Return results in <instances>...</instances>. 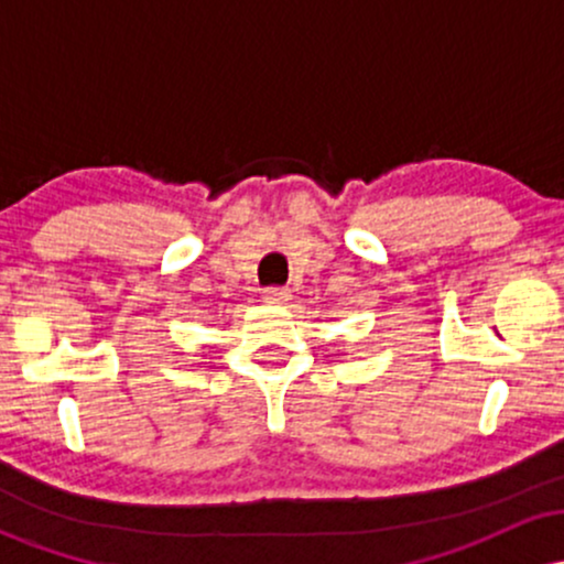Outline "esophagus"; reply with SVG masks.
Returning a JSON list of instances; mask_svg holds the SVG:
<instances>
[{"mask_svg": "<svg viewBox=\"0 0 564 564\" xmlns=\"http://www.w3.org/2000/svg\"><path fill=\"white\" fill-rule=\"evenodd\" d=\"M289 289H283V286H268L262 291V300L264 302H273V304H283V302H289Z\"/></svg>", "mask_w": 564, "mask_h": 564, "instance_id": "1", "label": "esophagus"}]
</instances>
